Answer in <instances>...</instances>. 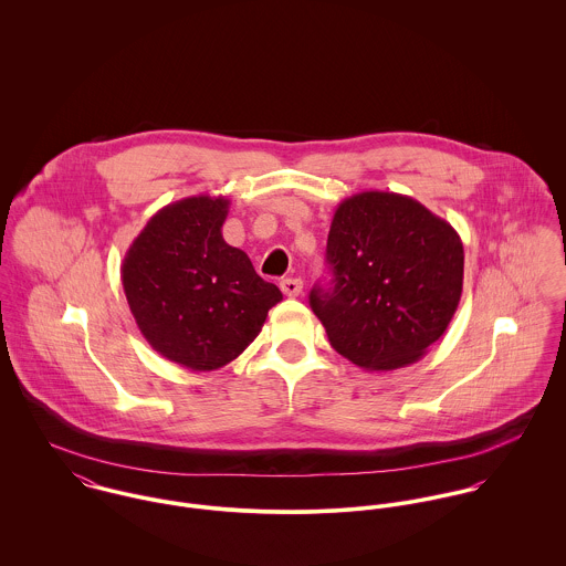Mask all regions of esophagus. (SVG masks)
<instances>
[{"mask_svg":"<svg viewBox=\"0 0 566 566\" xmlns=\"http://www.w3.org/2000/svg\"><path fill=\"white\" fill-rule=\"evenodd\" d=\"M281 290H283V294L285 296H290V298H296L301 292H303V281L301 279H283L281 281Z\"/></svg>","mask_w":566,"mask_h":566,"instance_id":"esophagus-1","label":"esophagus"}]
</instances>
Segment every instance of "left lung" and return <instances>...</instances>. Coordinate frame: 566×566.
Returning a JSON list of instances; mask_svg holds the SVG:
<instances>
[{"instance_id": "8db88e82", "label": "left lung", "mask_w": 566, "mask_h": 566, "mask_svg": "<svg viewBox=\"0 0 566 566\" xmlns=\"http://www.w3.org/2000/svg\"><path fill=\"white\" fill-rule=\"evenodd\" d=\"M326 261L333 287H314L310 305L331 346L364 370L416 364L460 305L458 231L403 193L359 191L342 200Z\"/></svg>"}]
</instances>
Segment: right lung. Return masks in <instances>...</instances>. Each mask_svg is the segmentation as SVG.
<instances>
[{"label": "right lung", "mask_w": 566, "mask_h": 566, "mask_svg": "<svg viewBox=\"0 0 566 566\" xmlns=\"http://www.w3.org/2000/svg\"><path fill=\"white\" fill-rule=\"evenodd\" d=\"M231 200L191 196L159 209L122 261L135 323L165 359L209 373L240 357L283 301L248 254L224 242Z\"/></svg>", "instance_id": "add662e5"}]
</instances>
